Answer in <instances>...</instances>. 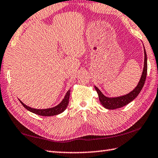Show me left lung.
Masks as SVG:
<instances>
[{
    "label": "left lung",
    "mask_w": 158,
    "mask_h": 158,
    "mask_svg": "<svg viewBox=\"0 0 158 158\" xmlns=\"http://www.w3.org/2000/svg\"><path fill=\"white\" fill-rule=\"evenodd\" d=\"M143 50H144L143 51L144 52V62H143V68L142 76H141L137 87L134 88V89L131 92L126 95L117 96V97H107L101 92V91L97 87L94 86L96 92L98 93L99 101L105 108L107 110H115L125 106L133 101L142 91L143 85L145 83L146 74H147V55H146L144 46H143Z\"/></svg>",
    "instance_id": "8db88e82"
}]
</instances>
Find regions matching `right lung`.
Wrapping results in <instances>:
<instances>
[{"mask_svg": "<svg viewBox=\"0 0 158 158\" xmlns=\"http://www.w3.org/2000/svg\"><path fill=\"white\" fill-rule=\"evenodd\" d=\"M69 96H70V89H69L67 91V92L66 93L63 100L61 101L57 106L51 107V108H46V109L32 108L31 107H29L26 106V105H25L23 102L20 100V99H19V100L21 102V103L23 105V106L25 107V108L27 109L28 111L34 113V114H36L44 116V117H51V116L60 114L64 111L69 104Z\"/></svg>", "mask_w": 158, "mask_h": 158, "instance_id": "obj_1", "label": "right lung"}]
</instances>
